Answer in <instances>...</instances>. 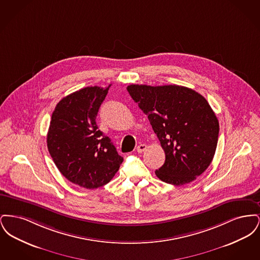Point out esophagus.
Segmentation results:
<instances>
[{
	"mask_svg": "<svg viewBox=\"0 0 260 260\" xmlns=\"http://www.w3.org/2000/svg\"><path fill=\"white\" fill-rule=\"evenodd\" d=\"M146 148H147V145H146V144H140V145L137 146L136 151H137V153H142L143 151L146 150Z\"/></svg>",
	"mask_w": 260,
	"mask_h": 260,
	"instance_id": "obj_1",
	"label": "esophagus"
}]
</instances>
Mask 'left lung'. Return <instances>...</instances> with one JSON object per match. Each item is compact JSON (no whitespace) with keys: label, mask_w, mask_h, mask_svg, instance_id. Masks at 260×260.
Wrapping results in <instances>:
<instances>
[{"label":"left lung","mask_w":260,"mask_h":260,"mask_svg":"<svg viewBox=\"0 0 260 260\" xmlns=\"http://www.w3.org/2000/svg\"><path fill=\"white\" fill-rule=\"evenodd\" d=\"M126 89L147 115L165 151V164L155 172L158 178L176 186L195 180L209 168L218 140V120L207 99L176 85Z\"/></svg>","instance_id":"obj_1"}]
</instances>
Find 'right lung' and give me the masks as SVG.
I'll return each mask as SVG.
<instances>
[{
  "label": "right lung",
  "instance_id": "add662e5",
  "mask_svg": "<svg viewBox=\"0 0 260 260\" xmlns=\"http://www.w3.org/2000/svg\"><path fill=\"white\" fill-rule=\"evenodd\" d=\"M110 86L75 91L57 103L51 116L47 136L50 156L63 176L87 189L107 184L124 161L95 122Z\"/></svg>",
  "mask_w": 260,
  "mask_h": 260
}]
</instances>
